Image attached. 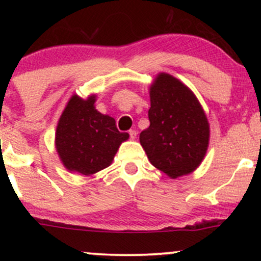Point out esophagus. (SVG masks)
<instances>
[{
  "label": "esophagus",
  "instance_id": "1",
  "mask_svg": "<svg viewBox=\"0 0 261 261\" xmlns=\"http://www.w3.org/2000/svg\"><path fill=\"white\" fill-rule=\"evenodd\" d=\"M128 135H130V139L135 140V139H136L137 133H136V131H135V130H130V131H128Z\"/></svg>",
  "mask_w": 261,
  "mask_h": 261
}]
</instances>
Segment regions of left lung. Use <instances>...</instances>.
I'll use <instances>...</instances> for the list:
<instances>
[{
  "label": "left lung",
  "mask_w": 261,
  "mask_h": 261,
  "mask_svg": "<svg viewBox=\"0 0 261 261\" xmlns=\"http://www.w3.org/2000/svg\"><path fill=\"white\" fill-rule=\"evenodd\" d=\"M149 126L140 142L149 162L170 178L189 174L201 163L210 127L199 100L180 81L158 74L149 88Z\"/></svg>",
  "instance_id": "left-lung-1"
}]
</instances>
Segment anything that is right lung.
Segmentation results:
<instances>
[{"instance_id":"1","label":"right lung","mask_w":261,"mask_h":261,"mask_svg":"<svg viewBox=\"0 0 261 261\" xmlns=\"http://www.w3.org/2000/svg\"><path fill=\"white\" fill-rule=\"evenodd\" d=\"M95 97L83 100L73 95L58 127L55 145L64 166L71 172L91 175L107 168L128 134L120 133L115 120L94 108Z\"/></svg>"}]
</instances>
